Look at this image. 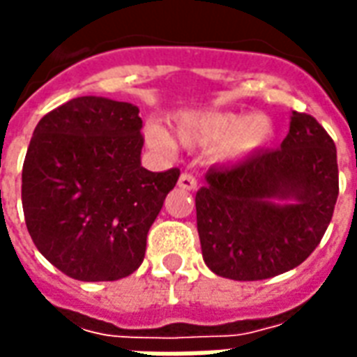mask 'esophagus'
Wrapping results in <instances>:
<instances>
[{
  "mask_svg": "<svg viewBox=\"0 0 357 357\" xmlns=\"http://www.w3.org/2000/svg\"><path fill=\"white\" fill-rule=\"evenodd\" d=\"M178 185L181 187L183 191H195V189L199 187V181H197V178L191 176V174H181L178 179Z\"/></svg>",
  "mask_w": 357,
  "mask_h": 357,
  "instance_id": "esophagus-1",
  "label": "esophagus"
}]
</instances>
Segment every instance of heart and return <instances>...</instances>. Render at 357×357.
<instances>
[{"label": "heart", "instance_id": "heart-1", "mask_svg": "<svg viewBox=\"0 0 357 357\" xmlns=\"http://www.w3.org/2000/svg\"><path fill=\"white\" fill-rule=\"evenodd\" d=\"M179 142L187 147H215L219 160H242L261 153L274 138V125L263 113L206 112L187 115L178 125ZM147 142L155 149L170 151L172 139L162 128L151 126Z\"/></svg>", "mask_w": 357, "mask_h": 357}]
</instances>
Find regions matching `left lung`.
Returning <instances> with one entry per match:
<instances>
[{
  "label": "left lung",
  "instance_id": "left-lung-1",
  "mask_svg": "<svg viewBox=\"0 0 357 357\" xmlns=\"http://www.w3.org/2000/svg\"><path fill=\"white\" fill-rule=\"evenodd\" d=\"M337 197L333 139L312 115L293 112L280 149L206 172L195 197L204 263L240 282L287 273L316 250Z\"/></svg>",
  "mask_w": 357,
  "mask_h": 357
}]
</instances>
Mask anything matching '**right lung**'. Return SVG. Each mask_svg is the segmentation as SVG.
<instances>
[{
	"label": "right lung",
	"mask_w": 357,
	"mask_h": 357,
	"mask_svg": "<svg viewBox=\"0 0 357 357\" xmlns=\"http://www.w3.org/2000/svg\"><path fill=\"white\" fill-rule=\"evenodd\" d=\"M142 119L128 102L73 98L36 126L22 166L26 227L70 278L113 282L145 257L147 232L178 168L142 166Z\"/></svg>",
	"instance_id": "1"
}]
</instances>
